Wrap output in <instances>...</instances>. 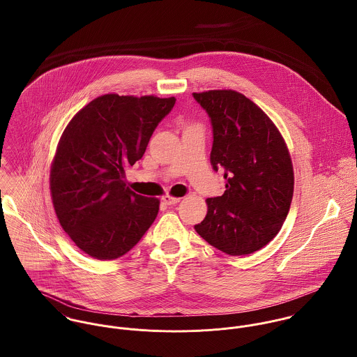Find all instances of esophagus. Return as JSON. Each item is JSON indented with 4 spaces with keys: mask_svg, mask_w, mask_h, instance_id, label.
Masks as SVG:
<instances>
[{
    "mask_svg": "<svg viewBox=\"0 0 357 357\" xmlns=\"http://www.w3.org/2000/svg\"><path fill=\"white\" fill-rule=\"evenodd\" d=\"M162 201H163L165 204H169V206H172V204H178V202H180V198H176V197H170V195H165V197L162 198Z\"/></svg>",
    "mask_w": 357,
    "mask_h": 357,
    "instance_id": "34e87169",
    "label": "esophagus"
}]
</instances>
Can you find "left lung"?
Instances as JSON below:
<instances>
[{
	"instance_id": "8db88e82",
	"label": "left lung",
	"mask_w": 357,
	"mask_h": 357,
	"mask_svg": "<svg viewBox=\"0 0 357 357\" xmlns=\"http://www.w3.org/2000/svg\"><path fill=\"white\" fill-rule=\"evenodd\" d=\"M192 96L210 118V162L225 178V192L206 199L207 214L195 231L227 255H252L278 235L290 210V153L268 115L242 93L208 91Z\"/></svg>"
}]
</instances>
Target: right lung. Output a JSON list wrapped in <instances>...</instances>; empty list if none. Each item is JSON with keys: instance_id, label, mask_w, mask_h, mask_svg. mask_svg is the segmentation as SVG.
<instances>
[{"instance_id": "obj_1", "label": "right lung", "mask_w": 357, "mask_h": 357, "mask_svg": "<svg viewBox=\"0 0 357 357\" xmlns=\"http://www.w3.org/2000/svg\"><path fill=\"white\" fill-rule=\"evenodd\" d=\"M174 102L104 95L67 125L52 163V202L61 228L84 253L115 259L151 227L159 201L130 191L125 170L142 159Z\"/></svg>"}]
</instances>
